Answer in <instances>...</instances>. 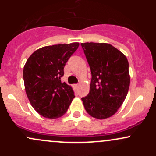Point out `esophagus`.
Segmentation results:
<instances>
[{
	"mask_svg": "<svg viewBox=\"0 0 156 156\" xmlns=\"http://www.w3.org/2000/svg\"><path fill=\"white\" fill-rule=\"evenodd\" d=\"M74 87H75V88H76V89H78V88H79V84H75Z\"/></svg>",
	"mask_w": 156,
	"mask_h": 156,
	"instance_id": "esophagus-1",
	"label": "esophagus"
}]
</instances>
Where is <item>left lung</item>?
<instances>
[{"instance_id":"8db88e82","label":"left lung","mask_w":156,"mask_h":156,"mask_svg":"<svg viewBox=\"0 0 156 156\" xmlns=\"http://www.w3.org/2000/svg\"><path fill=\"white\" fill-rule=\"evenodd\" d=\"M92 73L88 95L82 98L90 116L103 119L115 114L130 87L129 64L120 51L108 43H81Z\"/></svg>"}]
</instances>
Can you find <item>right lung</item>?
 Returning <instances> with one entry per match:
<instances>
[{"label": "right lung", "mask_w": 156, "mask_h": 156, "mask_svg": "<svg viewBox=\"0 0 156 156\" xmlns=\"http://www.w3.org/2000/svg\"><path fill=\"white\" fill-rule=\"evenodd\" d=\"M79 43L42 47L34 52L23 68L26 92L34 110L48 119L61 117L75 98L71 86L62 82L64 67Z\"/></svg>", "instance_id": "right-lung-1"}]
</instances>
